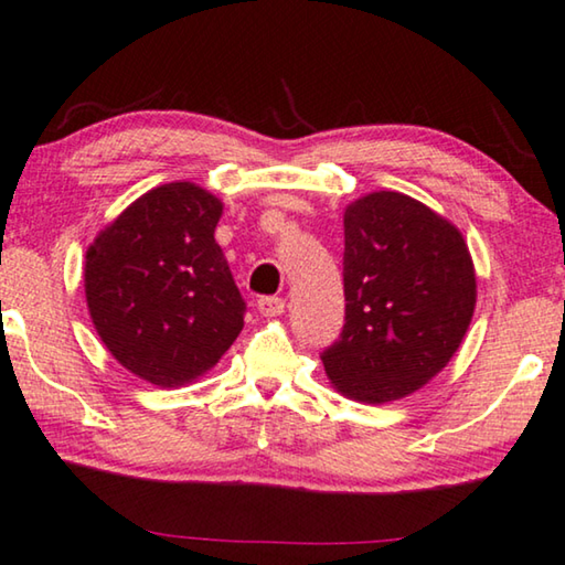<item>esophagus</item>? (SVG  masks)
Wrapping results in <instances>:
<instances>
[{"instance_id":"obj_1","label":"esophagus","mask_w":565,"mask_h":565,"mask_svg":"<svg viewBox=\"0 0 565 565\" xmlns=\"http://www.w3.org/2000/svg\"><path fill=\"white\" fill-rule=\"evenodd\" d=\"M284 307H286V301L281 297H260L258 299V311L264 317H279V315H284Z\"/></svg>"}]
</instances>
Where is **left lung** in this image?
I'll return each mask as SVG.
<instances>
[{
  "mask_svg": "<svg viewBox=\"0 0 565 565\" xmlns=\"http://www.w3.org/2000/svg\"><path fill=\"white\" fill-rule=\"evenodd\" d=\"M344 327L324 373L360 403L406 398L459 350L477 274L457 225L403 192H370L344 210Z\"/></svg>",
  "mask_w": 565,
  "mask_h": 565,
  "instance_id": "left-lung-1",
  "label": "left lung"
}]
</instances>
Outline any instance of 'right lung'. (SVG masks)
I'll list each match as a JSON object with an SVG mask.
<instances>
[{"label":"right lung","instance_id":"add662e5","mask_svg":"<svg viewBox=\"0 0 565 565\" xmlns=\"http://www.w3.org/2000/svg\"><path fill=\"white\" fill-rule=\"evenodd\" d=\"M223 202L170 182L134 200L86 254V301L108 352L141 381L205 375L243 330V301L215 225Z\"/></svg>","mask_w":565,"mask_h":565}]
</instances>
